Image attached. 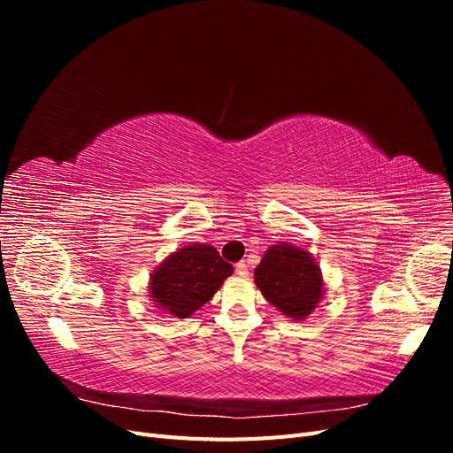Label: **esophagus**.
<instances>
[{
    "label": "esophagus",
    "instance_id": "obj_1",
    "mask_svg": "<svg viewBox=\"0 0 453 453\" xmlns=\"http://www.w3.org/2000/svg\"><path fill=\"white\" fill-rule=\"evenodd\" d=\"M248 263H245V260H240V263L236 265V273H240V276H248Z\"/></svg>",
    "mask_w": 453,
    "mask_h": 453
}]
</instances>
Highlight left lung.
<instances>
[{"mask_svg": "<svg viewBox=\"0 0 453 453\" xmlns=\"http://www.w3.org/2000/svg\"><path fill=\"white\" fill-rule=\"evenodd\" d=\"M255 285L291 321H304L325 296V280L310 251L289 242L270 245L255 268Z\"/></svg>", "mask_w": 453, "mask_h": 453, "instance_id": "obj_1", "label": "left lung"}]
</instances>
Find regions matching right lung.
Returning <instances> with one entry per match:
<instances>
[{"label": "right lung", "instance_id": "right-lung-1", "mask_svg": "<svg viewBox=\"0 0 453 453\" xmlns=\"http://www.w3.org/2000/svg\"><path fill=\"white\" fill-rule=\"evenodd\" d=\"M232 265L208 243H188L170 253L149 276V300L166 318L187 319L232 276Z\"/></svg>", "mask_w": 453, "mask_h": 453}]
</instances>
